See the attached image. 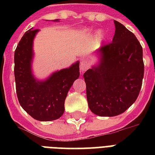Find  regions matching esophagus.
Returning <instances> with one entry per match:
<instances>
[{"label":"esophagus","instance_id":"obj_1","mask_svg":"<svg viewBox=\"0 0 155 155\" xmlns=\"http://www.w3.org/2000/svg\"><path fill=\"white\" fill-rule=\"evenodd\" d=\"M90 67V65H89V63H88L86 61H81V73H84V71L87 70L88 68Z\"/></svg>","mask_w":155,"mask_h":155}]
</instances>
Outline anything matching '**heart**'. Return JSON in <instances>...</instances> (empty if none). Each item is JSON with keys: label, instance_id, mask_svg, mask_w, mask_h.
Here are the masks:
<instances>
[{"label": "heart", "instance_id": "1", "mask_svg": "<svg viewBox=\"0 0 155 155\" xmlns=\"http://www.w3.org/2000/svg\"><path fill=\"white\" fill-rule=\"evenodd\" d=\"M90 31V30H88V31ZM103 32L102 31H99L98 32V36H99V37H103Z\"/></svg>", "mask_w": 155, "mask_h": 155}]
</instances>
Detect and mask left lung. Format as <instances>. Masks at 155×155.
<instances>
[{
  "mask_svg": "<svg viewBox=\"0 0 155 155\" xmlns=\"http://www.w3.org/2000/svg\"><path fill=\"white\" fill-rule=\"evenodd\" d=\"M114 23L112 43L95 52L98 61L84 74L89 108L103 117L122 114L135 102L144 71L139 41L124 25Z\"/></svg>",
  "mask_w": 155,
  "mask_h": 155,
  "instance_id": "left-lung-1",
  "label": "left lung"
}]
</instances>
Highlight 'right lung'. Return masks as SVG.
Wrapping results in <instances>:
<instances>
[{
  "instance_id": "right-lung-1",
  "label": "right lung",
  "mask_w": 155,
  "mask_h": 155,
  "mask_svg": "<svg viewBox=\"0 0 155 155\" xmlns=\"http://www.w3.org/2000/svg\"><path fill=\"white\" fill-rule=\"evenodd\" d=\"M59 21V19L54 20ZM40 30L31 28L22 36L15 49V87L19 103L24 110L39 121H51L62 116L64 101L74 81L80 76V62L53 72L45 80L35 77L32 71L33 42Z\"/></svg>"
}]
</instances>
